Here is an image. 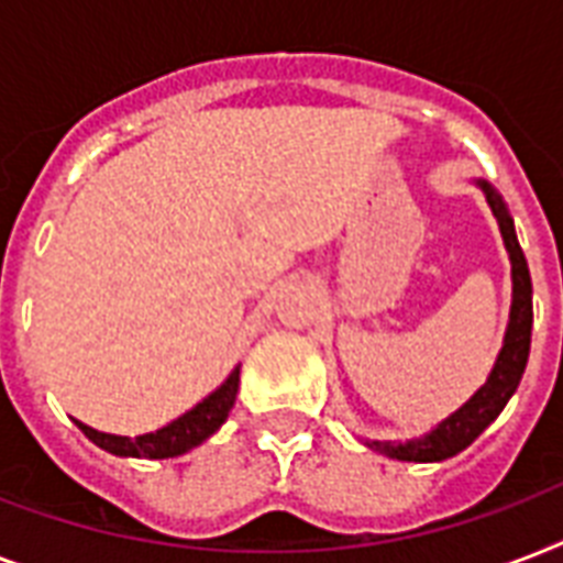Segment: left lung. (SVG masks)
<instances>
[{
    "label": "left lung",
    "instance_id": "left-lung-1",
    "mask_svg": "<svg viewBox=\"0 0 563 563\" xmlns=\"http://www.w3.org/2000/svg\"><path fill=\"white\" fill-rule=\"evenodd\" d=\"M482 189L488 195L490 210H494L499 221L508 256H511V277H515V303H511L506 344L499 351V360L494 371H490L488 383L482 385L479 391L473 394L471 400L464 402L455 415H450L441 427L432 429L427 438L406 441V444L371 441V450L388 455V459H400V462H441V459L462 453L464 446H471L488 429V423L497 420V415L506 409V402L511 400V394L517 391V385L523 379L529 347H532V277H529L523 247L517 242L515 221L508 219L503 198L488 184H482Z\"/></svg>",
    "mask_w": 563,
    "mask_h": 563
}]
</instances>
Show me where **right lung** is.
<instances>
[{"label":"right lung","instance_id":"add662e5","mask_svg":"<svg viewBox=\"0 0 563 563\" xmlns=\"http://www.w3.org/2000/svg\"><path fill=\"white\" fill-rule=\"evenodd\" d=\"M239 388V368L228 376V383L221 385L219 391H212L207 400H201L192 411H187L184 418L172 420L169 427L148 432V435H108L99 429L87 427L81 420H75L84 435L90 438L92 444H99L101 450H108L113 455H143V459H172L198 446L201 441L216 432V429L228 420V411L233 409Z\"/></svg>","mask_w":563,"mask_h":563}]
</instances>
